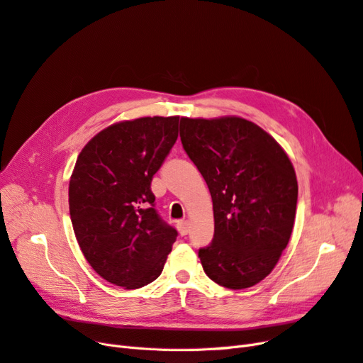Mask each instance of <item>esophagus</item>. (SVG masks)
I'll return each instance as SVG.
<instances>
[{
    "mask_svg": "<svg viewBox=\"0 0 363 363\" xmlns=\"http://www.w3.org/2000/svg\"><path fill=\"white\" fill-rule=\"evenodd\" d=\"M177 228H179V232L182 235H187V232H189V222L187 220H179L177 222Z\"/></svg>",
    "mask_w": 363,
    "mask_h": 363,
    "instance_id": "esophagus-1",
    "label": "esophagus"
}]
</instances>
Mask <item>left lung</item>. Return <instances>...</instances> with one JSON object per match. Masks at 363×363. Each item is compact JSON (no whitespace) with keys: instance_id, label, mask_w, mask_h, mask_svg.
<instances>
[{"instance_id":"8db88e82","label":"left lung","mask_w":363,"mask_h":363,"mask_svg":"<svg viewBox=\"0 0 363 363\" xmlns=\"http://www.w3.org/2000/svg\"><path fill=\"white\" fill-rule=\"evenodd\" d=\"M183 149L213 199L214 237L198 252L208 277L247 289L277 265L295 223L298 182L291 159L262 128L237 116L180 121Z\"/></svg>"}]
</instances>
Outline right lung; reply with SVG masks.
Segmentation results:
<instances>
[{
	"label": "right lung",
	"mask_w": 363,
	"mask_h": 363,
	"mask_svg": "<svg viewBox=\"0 0 363 363\" xmlns=\"http://www.w3.org/2000/svg\"><path fill=\"white\" fill-rule=\"evenodd\" d=\"M179 119L114 123L77 157L68 187L72 229L86 260L111 284L138 289L156 280L177 238L155 210L150 183L179 137Z\"/></svg>",
	"instance_id": "add662e5"
}]
</instances>
